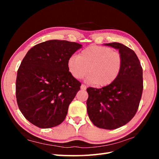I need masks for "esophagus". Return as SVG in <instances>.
<instances>
[{"label": "esophagus", "mask_w": 159, "mask_h": 159, "mask_svg": "<svg viewBox=\"0 0 159 159\" xmlns=\"http://www.w3.org/2000/svg\"><path fill=\"white\" fill-rule=\"evenodd\" d=\"M81 89H82V90H85V89H86V86H85V85L82 84V85H81Z\"/></svg>", "instance_id": "34e87169"}]
</instances>
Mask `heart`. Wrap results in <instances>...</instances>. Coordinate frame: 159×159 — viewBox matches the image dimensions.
Here are the masks:
<instances>
[{
  "label": "heart",
  "mask_w": 159,
  "mask_h": 159,
  "mask_svg": "<svg viewBox=\"0 0 159 159\" xmlns=\"http://www.w3.org/2000/svg\"><path fill=\"white\" fill-rule=\"evenodd\" d=\"M67 66L75 79L83 78L88 71V82L104 87L117 78L122 68L123 58L120 53L110 48L90 46L81 51L79 56H70Z\"/></svg>",
  "instance_id": "1"
}]
</instances>
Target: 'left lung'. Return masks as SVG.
I'll return each instance as SVG.
<instances>
[{
    "mask_svg": "<svg viewBox=\"0 0 159 159\" xmlns=\"http://www.w3.org/2000/svg\"><path fill=\"white\" fill-rule=\"evenodd\" d=\"M119 50L123 58L121 72L113 83L96 89L88 88L87 110L89 119L99 128L112 130L133 119L141 99L143 69L133 50L122 44H105Z\"/></svg>",
    "mask_w": 159,
    "mask_h": 159,
    "instance_id": "obj_1",
    "label": "left lung"
}]
</instances>
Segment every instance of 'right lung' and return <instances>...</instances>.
Wrapping results in <instances>:
<instances>
[{"label": "right lung", "instance_id": "add662e5", "mask_svg": "<svg viewBox=\"0 0 159 159\" xmlns=\"http://www.w3.org/2000/svg\"><path fill=\"white\" fill-rule=\"evenodd\" d=\"M82 47L78 43L52 40L27 52L17 72L16 97L19 109L42 129L61 124L81 83L70 74L67 62Z\"/></svg>", "mask_w": 159, "mask_h": 159}]
</instances>
